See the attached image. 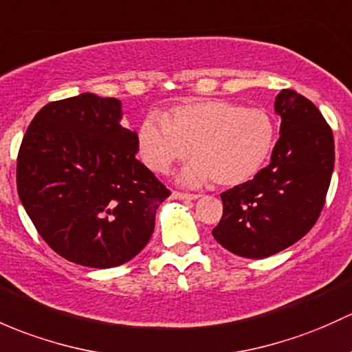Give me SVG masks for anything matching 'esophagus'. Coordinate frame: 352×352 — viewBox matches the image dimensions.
I'll use <instances>...</instances> for the list:
<instances>
[{
	"label": "esophagus",
	"mask_w": 352,
	"mask_h": 352,
	"mask_svg": "<svg viewBox=\"0 0 352 352\" xmlns=\"http://www.w3.org/2000/svg\"><path fill=\"white\" fill-rule=\"evenodd\" d=\"M173 199H179V201H184V199H198V195H188V192H181V191H175L173 192Z\"/></svg>",
	"instance_id": "esophagus-1"
}]
</instances>
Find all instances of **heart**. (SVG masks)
Returning a JSON list of instances; mask_svg holds the SVG:
<instances>
[{"instance_id": "1", "label": "heart", "mask_w": 352, "mask_h": 352, "mask_svg": "<svg viewBox=\"0 0 352 352\" xmlns=\"http://www.w3.org/2000/svg\"><path fill=\"white\" fill-rule=\"evenodd\" d=\"M274 141V120L263 109L226 100L190 102L164 117L153 112L138 129L139 156L153 171L168 173L190 151L195 161L179 176L188 186L245 183L263 168Z\"/></svg>"}]
</instances>
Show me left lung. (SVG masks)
Returning <instances> with one entry per match:
<instances>
[{"mask_svg": "<svg viewBox=\"0 0 352 352\" xmlns=\"http://www.w3.org/2000/svg\"><path fill=\"white\" fill-rule=\"evenodd\" d=\"M280 138L267 168L221 195L213 236L245 258H265L300 240L319 218L334 169V138L319 109L294 90L275 97Z\"/></svg>", "mask_w": 352, "mask_h": 352, "instance_id": "left-lung-1", "label": "left lung"}]
</instances>
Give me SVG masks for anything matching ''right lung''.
<instances>
[{"mask_svg":"<svg viewBox=\"0 0 352 352\" xmlns=\"http://www.w3.org/2000/svg\"><path fill=\"white\" fill-rule=\"evenodd\" d=\"M120 120L114 97L84 92L50 102L18 153L21 205L50 248L78 265L111 268L134 258L169 196L135 160L138 134Z\"/></svg>","mask_w":352,"mask_h":352,"instance_id":"obj_1","label":"right lung"}]
</instances>
